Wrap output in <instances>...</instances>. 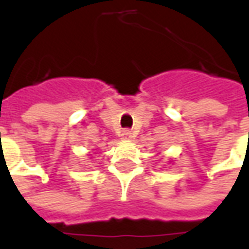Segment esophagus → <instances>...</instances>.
<instances>
[{"label": "esophagus", "instance_id": "obj_1", "mask_svg": "<svg viewBox=\"0 0 249 249\" xmlns=\"http://www.w3.org/2000/svg\"><path fill=\"white\" fill-rule=\"evenodd\" d=\"M120 137H121L123 140H130V139H132L133 136H132V132H130L129 129H124L123 132H121Z\"/></svg>", "mask_w": 249, "mask_h": 249}]
</instances>
